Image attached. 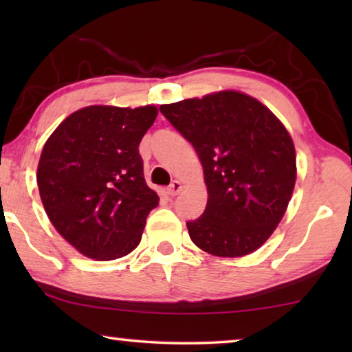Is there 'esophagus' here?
Segmentation results:
<instances>
[{
	"label": "esophagus",
	"instance_id": "esophagus-1",
	"mask_svg": "<svg viewBox=\"0 0 352 352\" xmlns=\"http://www.w3.org/2000/svg\"><path fill=\"white\" fill-rule=\"evenodd\" d=\"M180 190H182V183L177 182V180L172 182L168 186V194L170 195V197H175V195L180 192Z\"/></svg>",
	"mask_w": 352,
	"mask_h": 352
}]
</instances>
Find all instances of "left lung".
Masks as SVG:
<instances>
[{
  "mask_svg": "<svg viewBox=\"0 0 352 352\" xmlns=\"http://www.w3.org/2000/svg\"><path fill=\"white\" fill-rule=\"evenodd\" d=\"M160 111L204 166L208 201L186 222L190 241L220 258L253 253L281 222L294 192L296 155L281 121L239 91L184 99Z\"/></svg>",
  "mask_w": 352,
  "mask_h": 352,
  "instance_id": "left-lung-1",
  "label": "left lung"
}]
</instances>
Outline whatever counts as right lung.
I'll list each match as a JSON object with an SVG mask.
<instances>
[{"mask_svg":"<svg viewBox=\"0 0 352 352\" xmlns=\"http://www.w3.org/2000/svg\"><path fill=\"white\" fill-rule=\"evenodd\" d=\"M157 107L90 105L69 115L41 151L37 184L51 223L77 252L96 261L138 247L160 197L140 155Z\"/></svg>","mask_w":352,"mask_h":352,"instance_id":"right-lung-1","label":"right lung"}]
</instances>
